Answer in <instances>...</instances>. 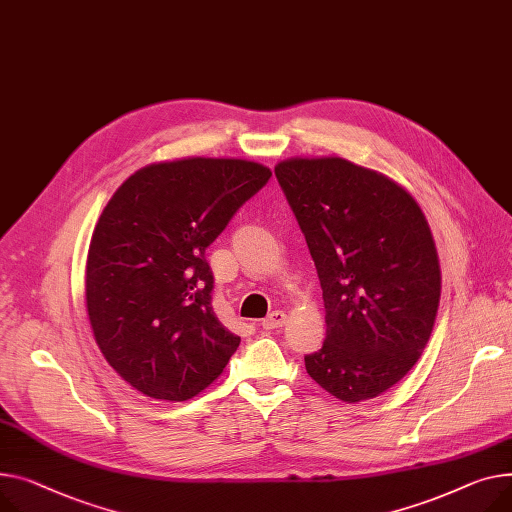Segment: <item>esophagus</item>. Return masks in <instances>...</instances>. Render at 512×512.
Returning <instances> with one entry per match:
<instances>
[{
    "label": "esophagus",
    "instance_id": "esophagus-1",
    "mask_svg": "<svg viewBox=\"0 0 512 512\" xmlns=\"http://www.w3.org/2000/svg\"><path fill=\"white\" fill-rule=\"evenodd\" d=\"M284 323H286V313H284V311H274V313H269V315L261 321V327L267 329V331H274V329L284 327Z\"/></svg>",
    "mask_w": 512,
    "mask_h": 512
}]
</instances>
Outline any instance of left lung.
Instances as JSON below:
<instances>
[{"instance_id":"obj_1","label":"left lung","mask_w":512,"mask_h":512,"mask_svg":"<svg viewBox=\"0 0 512 512\" xmlns=\"http://www.w3.org/2000/svg\"><path fill=\"white\" fill-rule=\"evenodd\" d=\"M276 177L315 261L327 335L306 372L346 403L379 397L422 356L440 265L418 201L346 158H288Z\"/></svg>"}]
</instances>
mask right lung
Returning <instances> with one entry per match:
<instances>
[{
  "instance_id": "right-lung-1",
  "label": "right lung",
  "mask_w": 512,
  "mask_h": 512,
  "mask_svg": "<svg viewBox=\"0 0 512 512\" xmlns=\"http://www.w3.org/2000/svg\"><path fill=\"white\" fill-rule=\"evenodd\" d=\"M269 177L241 158L154 162L102 210L86 259V311L102 356L146 397H195L241 344L212 309L206 249Z\"/></svg>"
}]
</instances>
